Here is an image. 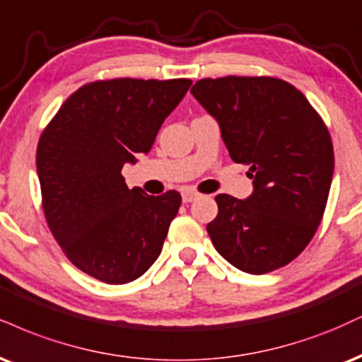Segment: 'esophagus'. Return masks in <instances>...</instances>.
<instances>
[{
    "label": "esophagus",
    "instance_id": "esophagus-1",
    "mask_svg": "<svg viewBox=\"0 0 362 362\" xmlns=\"http://www.w3.org/2000/svg\"><path fill=\"white\" fill-rule=\"evenodd\" d=\"M199 197H200V194L194 192V190H184V192H182V200H184L185 204L194 202V200H197Z\"/></svg>",
    "mask_w": 362,
    "mask_h": 362
}]
</instances>
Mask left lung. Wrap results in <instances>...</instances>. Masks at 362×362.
Wrapping results in <instances>:
<instances>
[{
  "label": "left lung",
  "mask_w": 362,
  "mask_h": 362,
  "mask_svg": "<svg viewBox=\"0 0 362 362\" xmlns=\"http://www.w3.org/2000/svg\"><path fill=\"white\" fill-rule=\"evenodd\" d=\"M194 98L217 119L230 158L246 163L255 192L246 200L216 195L207 233L241 272L285 267L317 233L334 173L332 138L297 87L276 77L200 79Z\"/></svg>",
  "instance_id": "left-lung-1"
}]
</instances>
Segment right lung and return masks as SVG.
Returning <instances> with one entry per match:
<instances>
[{
  "instance_id": "right-lung-1",
  "label": "right lung",
  "mask_w": 362,
  "mask_h": 362,
  "mask_svg": "<svg viewBox=\"0 0 362 362\" xmlns=\"http://www.w3.org/2000/svg\"><path fill=\"white\" fill-rule=\"evenodd\" d=\"M190 79L95 81L79 87L45 126L37 172L47 226L69 261L110 285L136 280L162 251L182 197L148 195L121 175L148 153Z\"/></svg>"
}]
</instances>
